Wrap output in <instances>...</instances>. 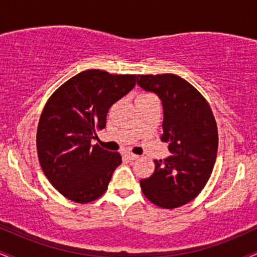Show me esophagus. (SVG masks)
Segmentation results:
<instances>
[{
	"label": "esophagus",
	"mask_w": 257,
	"mask_h": 257,
	"mask_svg": "<svg viewBox=\"0 0 257 257\" xmlns=\"http://www.w3.org/2000/svg\"><path fill=\"white\" fill-rule=\"evenodd\" d=\"M125 156H126V157H128L129 159H131V161H135V159L139 158L138 155H134V153H132V152H128Z\"/></svg>",
	"instance_id": "1"
}]
</instances>
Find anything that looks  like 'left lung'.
I'll list each match as a JSON object with an SVG mask.
<instances>
[{"instance_id":"1","label":"left lung","mask_w":257,"mask_h":257,"mask_svg":"<svg viewBox=\"0 0 257 257\" xmlns=\"http://www.w3.org/2000/svg\"><path fill=\"white\" fill-rule=\"evenodd\" d=\"M138 84L153 91L163 105V134L170 156L155 161V173L140 181L150 202L164 209L187 204L200 193L213 173L219 134L204 96L180 76L139 75Z\"/></svg>"}]
</instances>
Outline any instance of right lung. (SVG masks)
Here are the masks:
<instances>
[{
  "mask_svg": "<svg viewBox=\"0 0 257 257\" xmlns=\"http://www.w3.org/2000/svg\"><path fill=\"white\" fill-rule=\"evenodd\" d=\"M137 75L87 70L61 84L44 105L37 128V153L44 175L72 202L98 199L107 190L118 152L91 146L106 125L110 107L128 94Z\"/></svg>",
  "mask_w": 257,
  "mask_h": 257,
  "instance_id": "add662e5",
  "label": "right lung"
}]
</instances>
